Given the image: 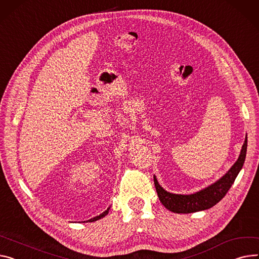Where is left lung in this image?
<instances>
[{"instance_id":"left-lung-1","label":"left lung","mask_w":259,"mask_h":259,"mask_svg":"<svg viewBox=\"0 0 259 259\" xmlns=\"http://www.w3.org/2000/svg\"><path fill=\"white\" fill-rule=\"evenodd\" d=\"M247 144L248 142L246 136L239 157L232 165V167L219 181L196 194L176 195L167 193L159 185L156 177L154 176L155 188H156L160 202L163 204L165 208L176 213H191L212 207V206H214L225 197V195L229 191V188L233 184L235 178L237 177L239 170L242 169L246 159Z\"/></svg>"}]
</instances>
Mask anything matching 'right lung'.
I'll return each mask as SVG.
<instances>
[{
	"instance_id": "add662e5",
	"label": "right lung",
	"mask_w": 259,
	"mask_h": 259,
	"mask_svg": "<svg viewBox=\"0 0 259 259\" xmlns=\"http://www.w3.org/2000/svg\"><path fill=\"white\" fill-rule=\"evenodd\" d=\"M108 211H109V208H107V210H105L104 212L103 213H101L100 215H98V217H95V218H93V219H91V220H89L90 222H95V221H97V220H100L101 218H103V217H105L107 213H108Z\"/></svg>"
}]
</instances>
